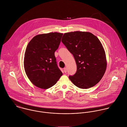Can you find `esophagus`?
<instances>
[{
	"instance_id": "34e87169",
	"label": "esophagus",
	"mask_w": 127,
	"mask_h": 127,
	"mask_svg": "<svg viewBox=\"0 0 127 127\" xmlns=\"http://www.w3.org/2000/svg\"><path fill=\"white\" fill-rule=\"evenodd\" d=\"M64 72L66 73L67 72V68H64Z\"/></svg>"
}]
</instances>
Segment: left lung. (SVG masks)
Listing matches in <instances>:
<instances>
[{"label":"left lung","mask_w":127,"mask_h":127,"mask_svg":"<svg viewBox=\"0 0 127 127\" xmlns=\"http://www.w3.org/2000/svg\"><path fill=\"white\" fill-rule=\"evenodd\" d=\"M61 41L76 62V72L69 79L79 88L95 86L103 76L107 65L105 51L99 39L90 32L77 31L64 33Z\"/></svg>","instance_id":"8db88e82"}]
</instances>
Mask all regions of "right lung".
Returning a JSON list of instances; mask_svg holds the SVG:
<instances>
[{"instance_id":"obj_1","label":"right lung","mask_w":127,"mask_h":127,"mask_svg":"<svg viewBox=\"0 0 127 127\" xmlns=\"http://www.w3.org/2000/svg\"><path fill=\"white\" fill-rule=\"evenodd\" d=\"M63 33L51 32L34 36L29 42L24 57V68L30 81L36 86L48 89L62 75L54 55Z\"/></svg>"}]
</instances>
